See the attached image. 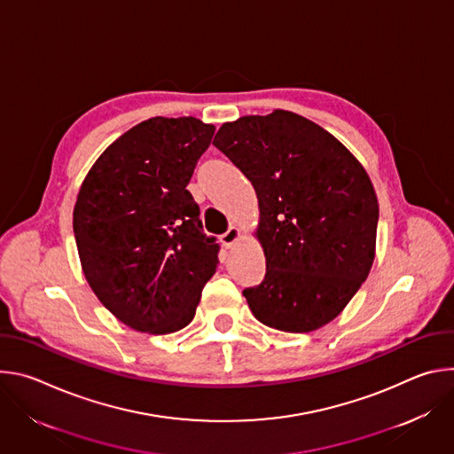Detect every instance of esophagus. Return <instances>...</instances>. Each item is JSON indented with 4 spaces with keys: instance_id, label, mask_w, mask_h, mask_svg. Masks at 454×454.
Wrapping results in <instances>:
<instances>
[{
    "instance_id": "1",
    "label": "esophagus",
    "mask_w": 454,
    "mask_h": 454,
    "mask_svg": "<svg viewBox=\"0 0 454 454\" xmlns=\"http://www.w3.org/2000/svg\"><path fill=\"white\" fill-rule=\"evenodd\" d=\"M239 239H240V230H239L237 226H230V230L221 235V242H223L226 247H231Z\"/></svg>"
}]
</instances>
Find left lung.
<instances>
[{"label": "left lung", "instance_id": "8db88e82", "mask_svg": "<svg viewBox=\"0 0 454 454\" xmlns=\"http://www.w3.org/2000/svg\"><path fill=\"white\" fill-rule=\"evenodd\" d=\"M214 145L261 208L266 277L242 291L253 316L296 334L327 325L373 264L379 205L366 170L325 129L284 109L223 123Z\"/></svg>", "mask_w": 454, "mask_h": 454}]
</instances>
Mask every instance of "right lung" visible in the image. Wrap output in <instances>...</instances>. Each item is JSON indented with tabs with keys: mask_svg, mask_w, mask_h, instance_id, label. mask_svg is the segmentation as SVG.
Listing matches in <instances>:
<instances>
[{
	"mask_svg": "<svg viewBox=\"0 0 454 454\" xmlns=\"http://www.w3.org/2000/svg\"><path fill=\"white\" fill-rule=\"evenodd\" d=\"M215 127L193 116L149 118L90 168L74 208L84 277L127 327L170 334L193 319L219 264L186 184Z\"/></svg>",
	"mask_w": 454,
	"mask_h": 454,
	"instance_id": "1",
	"label": "right lung"
}]
</instances>
